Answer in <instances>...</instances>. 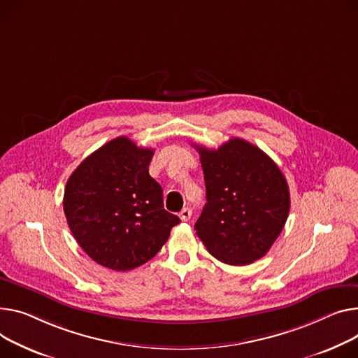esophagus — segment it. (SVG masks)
Instances as JSON below:
<instances>
[{
    "mask_svg": "<svg viewBox=\"0 0 358 358\" xmlns=\"http://www.w3.org/2000/svg\"><path fill=\"white\" fill-rule=\"evenodd\" d=\"M180 219L182 220V222H187V220H189V217H192V210H189L188 207H185V208H182L181 211H180Z\"/></svg>",
    "mask_w": 358,
    "mask_h": 358,
    "instance_id": "34e87169",
    "label": "esophagus"
}]
</instances>
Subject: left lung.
Returning a JSON list of instances; mask_svg holds the SVG:
<instances>
[{
  "mask_svg": "<svg viewBox=\"0 0 358 358\" xmlns=\"http://www.w3.org/2000/svg\"><path fill=\"white\" fill-rule=\"evenodd\" d=\"M194 147L207 200L194 224L197 236L223 264H253L268 253L287 223V178L269 155L245 139L231 138L217 150Z\"/></svg>",
  "mask_w": 358,
  "mask_h": 358,
  "instance_id": "1",
  "label": "left lung"
}]
</instances>
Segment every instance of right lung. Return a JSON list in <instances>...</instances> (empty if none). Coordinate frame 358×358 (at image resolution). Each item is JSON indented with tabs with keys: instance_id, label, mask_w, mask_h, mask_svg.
I'll return each mask as SVG.
<instances>
[{
	"instance_id": "obj_1",
	"label": "right lung",
	"mask_w": 358,
	"mask_h": 358,
	"mask_svg": "<svg viewBox=\"0 0 358 358\" xmlns=\"http://www.w3.org/2000/svg\"><path fill=\"white\" fill-rule=\"evenodd\" d=\"M154 150L117 136L90 154L67 180L63 210L76 242L96 264L131 271L152 259L180 219L164 208L150 176Z\"/></svg>"
}]
</instances>
